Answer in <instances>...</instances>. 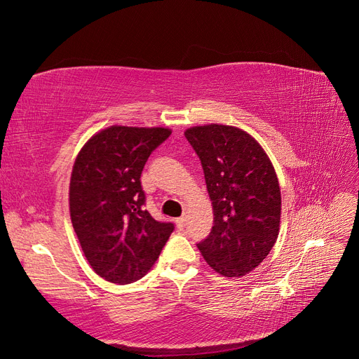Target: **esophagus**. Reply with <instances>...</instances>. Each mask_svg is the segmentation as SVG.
Segmentation results:
<instances>
[{
  "instance_id": "esophagus-1",
  "label": "esophagus",
  "mask_w": 359,
  "mask_h": 359,
  "mask_svg": "<svg viewBox=\"0 0 359 359\" xmlns=\"http://www.w3.org/2000/svg\"><path fill=\"white\" fill-rule=\"evenodd\" d=\"M186 222H187V217L182 215L177 220V226L180 227V229H184V227H186Z\"/></svg>"
}]
</instances>
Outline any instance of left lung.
Instances as JSON below:
<instances>
[{
  "mask_svg": "<svg viewBox=\"0 0 359 359\" xmlns=\"http://www.w3.org/2000/svg\"><path fill=\"white\" fill-rule=\"evenodd\" d=\"M202 163L214 226L198 248L215 273L241 277L274 247L281 194L273 163L244 130L208 124L186 130Z\"/></svg>",
  "mask_w": 359,
  "mask_h": 359,
  "instance_id": "left-lung-1",
  "label": "left lung"
}]
</instances>
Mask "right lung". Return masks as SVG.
I'll list each match as a JSON object with an SVG mask.
<instances>
[{
	"label": "right lung",
	"mask_w": 359,
	"mask_h": 359,
	"mask_svg": "<svg viewBox=\"0 0 359 359\" xmlns=\"http://www.w3.org/2000/svg\"><path fill=\"white\" fill-rule=\"evenodd\" d=\"M163 127L111 126L95 133L76 157L70 178V217L82 252L97 274L128 285L156 264L173 232L144 210L140 173L170 136Z\"/></svg>",
	"instance_id": "1"
}]
</instances>
